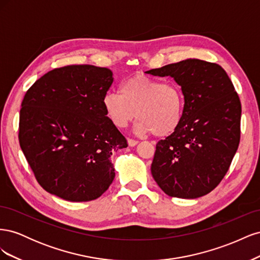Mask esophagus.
Wrapping results in <instances>:
<instances>
[{"label": "esophagus", "mask_w": 260, "mask_h": 260, "mask_svg": "<svg viewBox=\"0 0 260 260\" xmlns=\"http://www.w3.org/2000/svg\"><path fill=\"white\" fill-rule=\"evenodd\" d=\"M128 144H129V146H136V145L138 144V141L129 138V139H128Z\"/></svg>", "instance_id": "1"}]
</instances>
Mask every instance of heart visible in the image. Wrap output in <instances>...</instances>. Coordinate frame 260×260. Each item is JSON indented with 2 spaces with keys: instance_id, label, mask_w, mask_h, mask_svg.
<instances>
[{
  "instance_id": "b5f03b06",
  "label": "heart",
  "mask_w": 260,
  "mask_h": 260,
  "mask_svg": "<svg viewBox=\"0 0 260 260\" xmlns=\"http://www.w3.org/2000/svg\"><path fill=\"white\" fill-rule=\"evenodd\" d=\"M105 113L116 127L124 128L138 116L139 135L169 137L181 123L184 98L180 86L164 83L146 76H135L124 80L119 93L108 92L103 101Z\"/></svg>"
}]
</instances>
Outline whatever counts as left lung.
I'll list each match as a JSON object with an SVG mask.
<instances>
[{
  "label": "left lung",
  "mask_w": 260,
  "mask_h": 260,
  "mask_svg": "<svg viewBox=\"0 0 260 260\" xmlns=\"http://www.w3.org/2000/svg\"><path fill=\"white\" fill-rule=\"evenodd\" d=\"M174 78L184 95L179 128L156 144L152 176L171 198L198 199L229 170L241 136V102L224 69L188 58L146 72Z\"/></svg>",
  "instance_id": "1"
}]
</instances>
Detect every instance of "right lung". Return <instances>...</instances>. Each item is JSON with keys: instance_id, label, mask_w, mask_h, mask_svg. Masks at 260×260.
<instances>
[{"instance_id": "obj_1", "label": "right lung", "mask_w": 260, "mask_h": 260, "mask_svg": "<svg viewBox=\"0 0 260 260\" xmlns=\"http://www.w3.org/2000/svg\"><path fill=\"white\" fill-rule=\"evenodd\" d=\"M113 81L108 68L70 65L45 74L25 94L19 144L46 192L89 202L112 184L111 155L128 146L102 103Z\"/></svg>"}]
</instances>
